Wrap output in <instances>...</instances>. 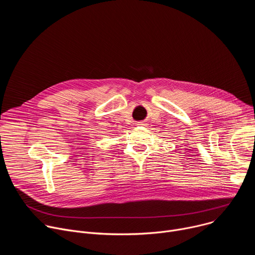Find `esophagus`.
Instances as JSON below:
<instances>
[{
    "mask_svg": "<svg viewBox=\"0 0 255 255\" xmlns=\"http://www.w3.org/2000/svg\"><path fill=\"white\" fill-rule=\"evenodd\" d=\"M137 126H145V123L144 122H138Z\"/></svg>",
    "mask_w": 255,
    "mask_h": 255,
    "instance_id": "1",
    "label": "esophagus"
}]
</instances>
